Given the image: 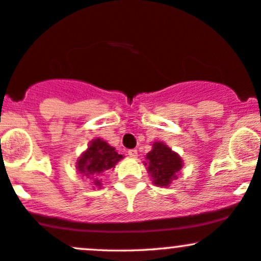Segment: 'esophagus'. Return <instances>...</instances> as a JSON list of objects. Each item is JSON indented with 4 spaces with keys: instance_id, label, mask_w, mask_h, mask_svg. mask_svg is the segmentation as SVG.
Returning <instances> with one entry per match:
<instances>
[{
    "instance_id": "34e87169",
    "label": "esophagus",
    "mask_w": 261,
    "mask_h": 261,
    "mask_svg": "<svg viewBox=\"0 0 261 261\" xmlns=\"http://www.w3.org/2000/svg\"><path fill=\"white\" fill-rule=\"evenodd\" d=\"M128 155H129L130 158H137V156H138V150H137V149H129V150H128Z\"/></svg>"
}]
</instances>
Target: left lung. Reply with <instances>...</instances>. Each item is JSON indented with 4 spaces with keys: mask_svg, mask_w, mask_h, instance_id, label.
<instances>
[{
    "mask_svg": "<svg viewBox=\"0 0 261 261\" xmlns=\"http://www.w3.org/2000/svg\"><path fill=\"white\" fill-rule=\"evenodd\" d=\"M148 173L153 183L158 187H168L176 178V173L183 167V161L178 153L173 152L162 142H154L153 149L145 156Z\"/></svg>",
    "mask_w": 261,
    "mask_h": 261,
    "instance_id": "8db88e82",
    "label": "left lung"
}]
</instances>
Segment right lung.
Masks as SVG:
<instances>
[{"instance_id": "add662e5", "label": "right lung", "mask_w": 261, "mask_h": 261, "mask_svg": "<svg viewBox=\"0 0 261 261\" xmlns=\"http://www.w3.org/2000/svg\"><path fill=\"white\" fill-rule=\"evenodd\" d=\"M122 158L123 155L116 152V148L111 147L103 139L96 138L89 143V147L87 148L86 152L82 153V155L78 158L75 168L78 173L87 178L93 179L92 183L100 188L102 183L99 180V176L106 170L116 167V164Z\"/></svg>"}]
</instances>
